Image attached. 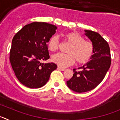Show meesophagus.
<instances>
[{
	"mask_svg": "<svg viewBox=\"0 0 120 120\" xmlns=\"http://www.w3.org/2000/svg\"><path fill=\"white\" fill-rule=\"evenodd\" d=\"M58 69L59 70H61V71H64L65 70V68L61 67H59V66H58Z\"/></svg>",
	"mask_w": 120,
	"mask_h": 120,
	"instance_id": "1",
	"label": "esophagus"
}]
</instances>
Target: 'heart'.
<instances>
[{
    "instance_id": "obj_1",
    "label": "heart",
    "mask_w": 120,
    "mask_h": 120,
    "mask_svg": "<svg viewBox=\"0 0 120 120\" xmlns=\"http://www.w3.org/2000/svg\"><path fill=\"white\" fill-rule=\"evenodd\" d=\"M65 40L70 44L67 50V54L61 53L53 55L52 60L54 63L61 67L73 64L76 59L79 64H85L88 62L94 53V46L91 42L84 40L82 36L76 32H68L65 35ZM59 46V38L54 35L48 42V48L52 52L57 50Z\"/></svg>"
}]
</instances>
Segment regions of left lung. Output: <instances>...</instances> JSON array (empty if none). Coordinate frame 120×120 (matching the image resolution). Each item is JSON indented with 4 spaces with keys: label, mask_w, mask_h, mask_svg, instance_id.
<instances>
[{
    "label": "left lung",
    "mask_w": 120,
    "mask_h": 120,
    "mask_svg": "<svg viewBox=\"0 0 120 120\" xmlns=\"http://www.w3.org/2000/svg\"><path fill=\"white\" fill-rule=\"evenodd\" d=\"M85 32L93 43L94 53L89 62L79 68L81 71L73 69V77L67 82L68 87L76 93H85L95 88L104 79L111 63L109 46L105 39L96 32Z\"/></svg>",
    "instance_id": "obj_1"
}]
</instances>
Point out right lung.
I'll use <instances>...</instances> for the list:
<instances>
[{
  "label": "right lung",
  "mask_w": 120,
  "mask_h": 120,
  "mask_svg": "<svg viewBox=\"0 0 120 120\" xmlns=\"http://www.w3.org/2000/svg\"><path fill=\"white\" fill-rule=\"evenodd\" d=\"M56 29L47 23L33 22L25 25L14 37L9 60L18 80L27 87H42L56 69L55 63L41 62L49 59L47 43Z\"/></svg>",
  "instance_id": "right-lung-1"
}]
</instances>
